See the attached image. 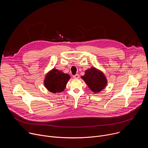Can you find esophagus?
I'll use <instances>...</instances> for the list:
<instances>
[{
    "label": "esophagus",
    "mask_w": 148,
    "mask_h": 148,
    "mask_svg": "<svg viewBox=\"0 0 148 148\" xmlns=\"http://www.w3.org/2000/svg\"><path fill=\"white\" fill-rule=\"evenodd\" d=\"M79 77V75L78 74H76V75H75L73 76V78H75V79H78Z\"/></svg>",
    "instance_id": "obj_1"
}]
</instances>
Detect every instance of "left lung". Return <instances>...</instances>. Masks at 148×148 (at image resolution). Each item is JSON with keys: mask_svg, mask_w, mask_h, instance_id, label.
<instances>
[{"mask_svg": "<svg viewBox=\"0 0 148 148\" xmlns=\"http://www.w3.org/2000/svg\"><path fill=\"white\" fill-rule=\"evenodd\" d=\"M81 77L95 94H98L104 90L108 84L104 73L94 67L86 70L85 74Z\"/></svg>", "mask_w": 148, "mask_h": 148, "instance_id": "1", "label": "left lung"}]
</instances>
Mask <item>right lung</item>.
Listing matches in <instances>:
<instances>
[{
    "label": "right lung",
    "mask_w": 148,
    "mask_h": 148,
    "mask_svg": "<svg viewBox=\"0 0 148 148\" xmlns=\"http://www.w3.org/2000/svg\"><path fill=\"white\" fill-rule=\"evenodd\" d=\"M70 78L69 74L53 68L46 74L44 85L46 89L52 93L61 92L65 90Z\"/></svg>",
    "instance_id": "obj_1"
}]
</instances>
